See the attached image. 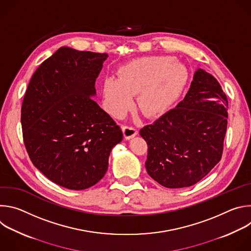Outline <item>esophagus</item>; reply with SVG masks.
Wrapping results in <instances>:
<instances>
[{"label": "esophagus", "mask_w": 251, "mask_h": 251, "mask_svg": "<svg viewBox=\"0 0 251 251\" xmlns=\"http://www.w3.org/2000/svg\"><path fill=\"white\" fill-rule=\"evenodd\" d=\"M138 134V130L131 126H124L123 127V135L126 140H130L134 138Z\"/></svg>", "instance_id": "34e87169"}]
</instances>
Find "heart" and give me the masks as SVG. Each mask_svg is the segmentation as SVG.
I'll return each mask as SVG.
<instances>
[{
	"instance_id": "heart-1",
	"label": "heart",
	"mask_w": 251,
	"mask_h": 251,
	"mask_svg": "<svg viewBox=\"0 0 251 251\" xmlns=\"http://www.w3.org/2000/svg\"><path fill=\"white\" fill-rule=\"evenodd\" d=\"M187 79L185 65L170 55L134 59L118 70V78L103 80V105L116 118L123 117L134 105L150 117L168 112L182 92Z\"/></svg>"
}]
</instances>
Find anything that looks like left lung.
Listing matches in <instances>:
<instances>
[{"mask_svg":"<svg viewBox=\"0 0 251 251\" xmlns=\"http://www.w3.org/2000/svg\"><path fill=\"white\" fill-rule=\"evenodd\" d=\"M228 102L221 84L204 69L176 108L140 130L148 144V175L169 189L191 187L222 159Z\"/></svg>","mask_w":251,"mask_h":251,"instance_id":"1","label":"left lung"}]
</instances>
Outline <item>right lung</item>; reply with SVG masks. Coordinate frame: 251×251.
Segmentation results:
<instances>
[{
  "label": "right lung",
  "instance_id": "obj_1",
  "mask_svg": "<svg viewBox=\"0 0 251 251\" xmlns=\"http://www.w3.org/2000/svg\"><path fill=\"white\" fill-rule=\"evenodd\" d=\"M107 57L62 47L35 70L24 97L21 122L29 159L68 190L98 183L123 139L120 127L92 99Z\"/></svg>",
  "mask_w": 251,
  "mask_h": 251
}]
</instances>
